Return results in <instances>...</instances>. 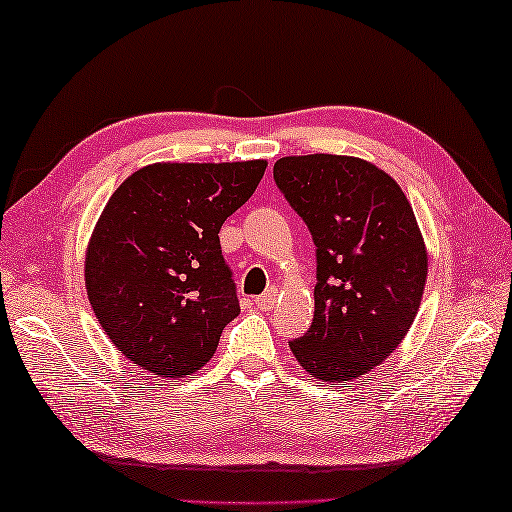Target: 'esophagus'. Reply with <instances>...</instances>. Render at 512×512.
Segmentation results:
<instances>
[{"mask_svg":"<svg viewBox=\"0 0 512 512\" xmlns=\"http://www.w3.org/2000/svg\"><path fill=\"white\" fill-rule=\"evenodd\" d=\"M274 301H276V290L270 288L265 294H261V297L256 299V306L261 310H272L274 308Z\"/></svg>","mask_w":512,"mask_h":512,"instance_id":"34e87169","label":"esophagus"}]
</instances>
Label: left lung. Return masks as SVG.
<instances>
[{"instance_id": "obj_1", "label": "left lung", "mask_w": 512, "mask_h": 512, "mask_svg": "<svg viewBox=\"0 0 512 512\" xmlns=\"http://www.w3.org/2000/svg\"><path fill=\"white\" fill-rule=\"evenodd\" d=\"M274 182L317 247L315 317L292 353L315 380L362 378L396 351L423 299L427 251L414 209L357 157H283Z\"/></svg>"}]
</instances>
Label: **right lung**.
<instances>
[{"mask_svg": "<svg viewBox=\"0 0 512 512\" xmlns=\"http://www.w3.org/2000/svg\"><path fill=\"white\" fill-rule=\"evenodd\" d=\"M267 161L152 164L116 188L85 258L87 297L112 344L159 378L211 360L238 317L218 233L263 179Z\"/></svg>", "mask_w": 512, "mask_h": 512, "instance_id": "obj_1", "label": "right lung"}]
</instances>
